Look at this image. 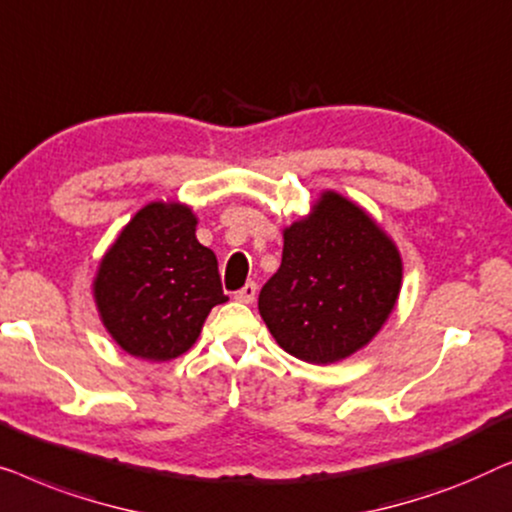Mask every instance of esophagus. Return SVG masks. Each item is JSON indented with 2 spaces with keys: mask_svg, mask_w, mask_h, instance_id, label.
Listing matches in <instances>:
<instances>
[{
  "mask_svg": "<svg viewBox=\"0 0 512 512\" xmlns=\"http://www.w3.org/2000/svg\"><path fill=\"white\" fill-rule=\"evenodd\" d=\"M255 294H257V285L255 283H246L239 292H234V299L241 301V304H253Z\"/></svg>",
  "mask_w": 512,
  "mask_h": 512,
  "instance_id": "obj_1",
  "label": "esophagus"
}]
</instances>
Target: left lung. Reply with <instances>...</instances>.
<instances>
[{
    "label": "left lung",
    "instance_id": "8db88e82",
    "mask_svg": "<svg viewBox=\"0 0 512 512\" xmlns=\"http://www.w3.org/2000/svg\"><path fill=\"white\" fill-rule=\"evenodd\" d=\"M283 262L259 292V315L285 352L331 364L364 348L390 318L401 257L357 204L325 192L283 234Z\"/></svg>",
    "mask_w": 512,
    "mask_h": 512
}]
</instances>
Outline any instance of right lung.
I'll use <instances>...</instances> for the list:
<instances>
[{
    "instance_id": "obj_1",
    "label": "right lung",
    "mask_w": 512,
    "mask_h": 512,
    "mask_svg": "<svg viewBox=\"0 0 512 512\" xmlns=\"http://www.w3.org/2000/svg\"><path fill=\"white\" fill-rule=\"evenodd\" d=\"M194 229L190 208L153 201L129 220L99 264V315L129 355L150 362L183 355L211 308L227 301L218 259Z\"/></svg>"
}]
</instances>
